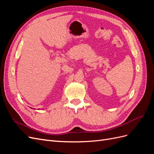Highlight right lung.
Listing matches in <instances>:
<instances>
[{"label": "right lung", "mask_w": 154, "mask_h": 154, "mask_svg": "<svg viewBox=\"0 0 154 154\" xmlns=\"http://www.w3.org/2000/svg\"><path fill=\"white\" fill-rule=\"evenodd\" d=\"M30 108H31V107H30ZM31 109H32V108H31ZM40 110V109H39Z\"/></svg>", "instance_id": "right-lung-1"}]
</instances>
